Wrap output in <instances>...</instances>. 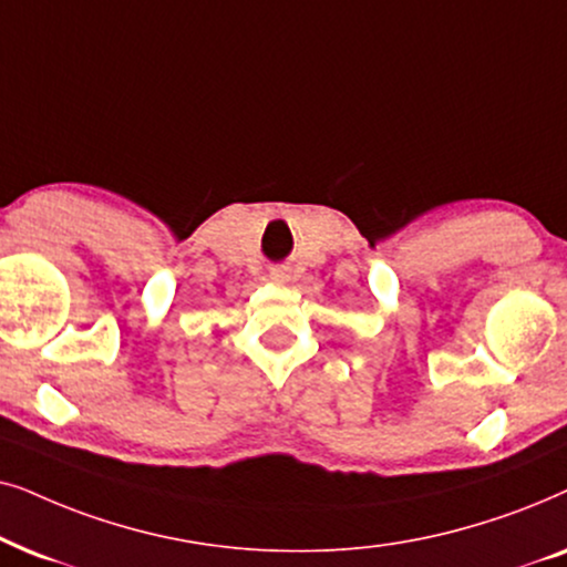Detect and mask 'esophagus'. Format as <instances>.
Wrapping results in <instances>:
<instances>
[{
	"label": "esophagus",
	"instance_id": "esophagus-1",
	"mask_svg": "<svg viewBox=\"0 0 567 567\" xmlns=\"http://www.w3.org/2000/svg\"><path fill=\"white\" fill-rule=\"evenodd\" d=\"M271 279H275V282H288V271H285V269H271Z\"/></svg>",
	"mask_w": 567,
	"mask_h": 567
}]
</instances>
